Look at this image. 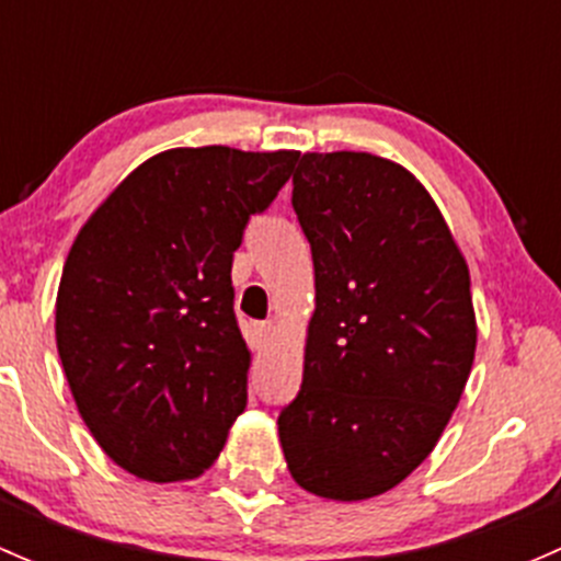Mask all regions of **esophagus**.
I'll return each mask as SVG.
<instances>
[{"label":"esophagus","instance_id":"esophagus-1","mask_svg":"<svg viewBox=\"0 0 561 561\" xmlns=\"http://www.w3.org/2000/svg\"><path fill=\"white\" fill-rule=\"evenodd\" d=\"M274 331H276V325L274 322H260L257 325V336H260V342H271V339H274Z\"/></svg>","mask_w":561,"mask_h":561}]
</instances>
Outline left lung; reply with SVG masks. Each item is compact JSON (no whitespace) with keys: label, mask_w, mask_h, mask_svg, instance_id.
I'll use <instances>...</instances> for the list:
<instances>
[{"label":"left lung","mask_w":561,"mask_h":561,"mask_svg":"<svg viewBox=\"0 0 561 561\" xmlns=\"http://www.w3.org/2000/svg\"><path fill=\"white\" fill-rule=\"evenodd\" d=\"M293 208L314 314L279 443L301 489L369 500L432 454L461 399L478 342L469 268L421 181L382 157L304 154Z\"/></svg>","instance_id":"obj_1"}]
</instances>
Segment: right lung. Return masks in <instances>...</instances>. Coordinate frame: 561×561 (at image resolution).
<instances>
[{"label":"right lung","instance_id":"add662e5","mask_svg":"<svg viewBox=\"0 0 561 561\" xmlns=\"http://www.w3.org/2000/svg\"><path fill=\"white\" fill-rule=\"evenodd\" d=\"M296 160L228 146L162 151L111 192L67 254L61 366L92 437L135 478H197L244 412L233 252Z\"/></svg>","mask_w":561,"mask_h":561}]
</instances>
